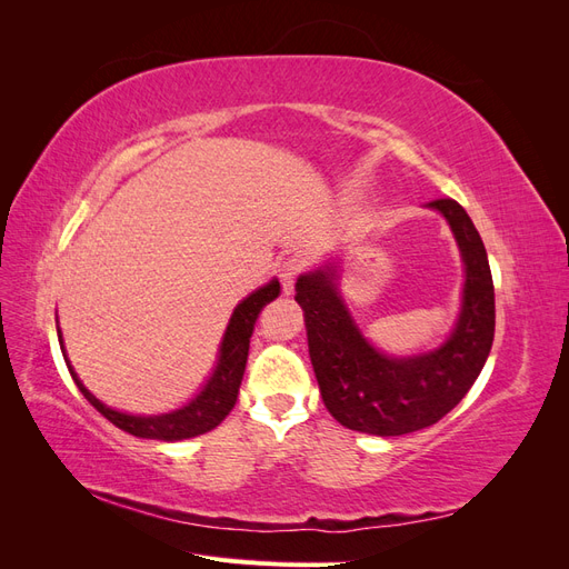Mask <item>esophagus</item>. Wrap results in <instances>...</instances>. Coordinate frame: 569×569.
<instances>
[{
  "label": "esophagus",
  "instance_id": "obj_1",
  "mask_svg": "<svg viewBox=\"0 0 569 569\" xmlns=\"http://www.w3.org/2000/svg\"><path fill=\"white\" fill-rule=\"evenodd\" d=\"M306 270V261L301 256H289L280 263V282H282V291L289 295V291H295V282L299 274Z\"/></svg>",
  "mask_w": 569,
  "mask_h": 569
}]
</instances>
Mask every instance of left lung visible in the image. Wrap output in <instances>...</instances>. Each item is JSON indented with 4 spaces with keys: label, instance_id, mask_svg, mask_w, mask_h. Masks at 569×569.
Returning a JSON list of instances; mask_svg holds the SVG:
<instances>
[{
    "label": "left lung",
    "instance_id": "1",
    "mask_svg": "<svg viewBox=\"0 0 569 569\" xmlns=\"http://www.w3.org/2000/svg\"><path fill=\"white\" fill-rule=\"evenodd\" d=\"M427 206L449 220L465 261L462 311L441 349L412 358L385 356L358 330L330 270L297 280L295 299L306 311L322 401L337 422L356 432L399 437L439 422L470 391L491 351L496 303L487 249L458 201L446 197Z\"/></svg>",
    "mask_w": 569,
    "mask_h": 569
}]
</instances>
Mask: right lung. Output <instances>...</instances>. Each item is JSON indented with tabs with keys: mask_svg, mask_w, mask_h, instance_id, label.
I'll list each match as a JSON object with an SVG mask.
<instances>
[{
	"mask_svg": "<svg viewBox=\"0 0 569 569\" xmlns=\"http://www.w3.org/2000/svg\"><path fill=\"white\" fill-rule=\"evenodd\" d=\"M278 297H280V282L272 280L270 284L253 291L251 297H247L234 308V313L228 325V332H226V337H222L220 358H218V366L211 375L209 385L203 387V391L192 403H187L180 410L168 412V416L137 418V416H126V412L111 410L82 387L71 363H68V358H66V366H68V370H71V377L76 380L84 399H88L109 422H113L118 429H123V432H128L132 437L159 439V441H180V439L211 432V429L226 420L230 416V410L234 408L239 385H242L244 368H247L249 339L253 335V325H256L258 316H261L263 308ZM57 332H59L61 351H63L61 330H57Z\"/></svg>",
	"mask_w": 569,
	"mask_h": 569,
	"instance_id": "1",
	"label": "right lung"
}]
</instances>
